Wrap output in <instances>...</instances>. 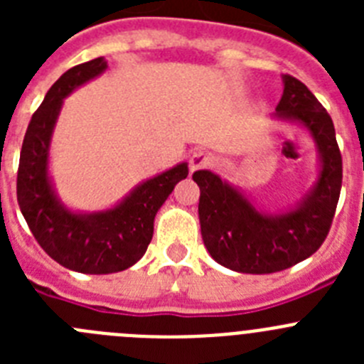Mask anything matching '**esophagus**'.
<instances>
[{
    "label": "esophagus",
    "instance_id": "esophagus-1",
    "mask_svg": "<svg viewBox=\"0 0 364 364\" xmlns=\"http://www.w3.org/2000/svg\"><path fill=\"white\" fill-rule=\"evenodd\" d=\"M211 164V156L208 153H204V151H195V153L191 154V159H189V171L195 173L198 171V169H204V167H208Z\"/></svg>",
    "mask_w": 364,
    "mask_h": 364
}]
</instances>
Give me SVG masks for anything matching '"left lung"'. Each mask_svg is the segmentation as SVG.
<instances>
[{"mask_svg":"<svg viewBox=\"0 0 364 364\" xmlns=\"http://www.w3.org/2000/svg\"><path fill=\"white\" fill-rule=\"evenodd\" d=\"M282 98L272 117L306 129L317 147L319 171L304 197L286 211L259 210L246 193L208 169L195 171L200 188L198 218L205 250L239 273L282 272L314 255L326 239L343 182V160L333 122L311 91L282 74Z\"/></svg>","mask_w":364,"mask_h":364,"instance_id":"8db88e82","label":"left lung"}]
</instances>
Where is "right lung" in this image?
<instances>
[{"label":"right lung","mask_w":364,"mask_h":364,"mask_svg":"<svg viewBox=\"0 0 364 364\" xmlns=\"http://www.w3.org/2000/svg\"><path fill=\"white\" fill-rule=\"evenodd\" d=\"M105 69V58H96L54 82L32 114L18 169V204L34 239L58 264L89 275L124 272L136 264L153 239L154 217L175 186L188 176V162H180L140 182L112 208L92 213L74 211L60 200L49 156L63 100Z\"/></svg>","instance_id":"obj_1"}]
</instances>
